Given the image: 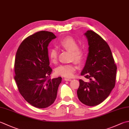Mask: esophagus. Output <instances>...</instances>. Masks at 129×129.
Here are the masks:
<instances>
[{
	"label": "esophagus",
	"instance_id": "1",
	"mask_svg": "<svg viewBox=\"0 0 129 129\" xmlns=\"http://www.w3.org/2000/svg\"><path fill=\"white\" fill-rule=\"evenodd\" d=\"M64 80H65V81H70L72 79H70V78H64Z\"/></svg>",
	"mask_w": 129,
	"mask_h": 129
}]
</instances>
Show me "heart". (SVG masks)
<instances>
[{"mask_svg": "<svg viewBox=\"0 0 129 129\" xmlns=\"http://www.w3.org/2000/svg\"><path fill=\"white\" fill-rule=\"evenodd\" d=\"M59 45L60 47L70 51V60H74L78 64H81L85 57V50L82 47L78 46L76 40L72 37L68 36L60 40ZM49 56L53 63H56L58 59V51L56 48L52 47L50 49ZM77 67L75 62L68 64H62L56 68L55 70L56 74L62 77L70 78L74 75Z\"/></svg>", "mask_w": 129, "mask_h": 129, "instance_id": "b5f03b06", "label": "heart"}]
</instances>
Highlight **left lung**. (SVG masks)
<instances>
[{
  "label": "left lung",
  "instance_id": "obj_1",
  "mask_svg": "<svg viewBox=\"0 0 129 129\" xmlns=\"http://www.w3.org/2000/svg\"><path fill=\"white\" fill-rule=\"evenodd\" d=\"M89 44V53L80 75L89 79H79L77 90L80 101L88 106L100 104L115 87L117 66L106 41L91 30L85 34Z\"/></svg>",
  "mask_w": 129,
  "mask_h": 129
}]
</instances>
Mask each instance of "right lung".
<instances>
[{"instance_id": "add662e5", "label": "right lung", "mask_w": 129, "mask_h": 129, "mask_svg": "<svg viewBox=\"0 0 129 129\" xmlns=\"http://www.w3.org/2000/svg\"><path fill=\"white\" fill-rule=\"evenodd\" d=\"M56 36L41 31L26 37L16 52L14 77L22 97L33 106L46 108L56 100L61 77L51 79L47 46Z\"/></svg>"}]
</instances>
